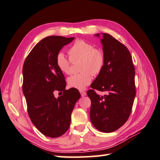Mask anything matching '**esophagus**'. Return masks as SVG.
Returning <instances> with one entry per match:
<instances>
[{
    "mask_svg": "<svg viewBox=\"0 0 160 160\" xmlns=\"http://www.w3.org/2000/svg\"><path fill=\"white\" fill-rule=\"evenodd\" d=\"M80 94H81V96H82V97H85V96H86L87 93L85 92H84V91H80Z\"/></svg>",
    "mask_w": 160,
    "mask_h": 160,
    "instance_id": "1",
    "label": "esophagus"
}]
</instances>
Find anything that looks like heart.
<instances>
[{
	"instance_id": "heart-1",
	"label": "heart",
	"mask_w": 160,
	"mask_h": 160,
	"mask_svg": "<svg viewBox=\"0 0 160 160\" xmlns=\"http://www.w3.org/2000/svg\"><path fill=\"white\" fill-rule=\"evenodd\" d=\"M72 62L81 59L80 73L72 75L67 80L71 88L83 90L92 82V74L98 75L102 71L105 56L103 52L94 48V46L82 40H76L68 51ZM56 65L59 70L65 74L71 72V60L64 53L59 52L56 57Z\"/></svg>"
}]
</instances>
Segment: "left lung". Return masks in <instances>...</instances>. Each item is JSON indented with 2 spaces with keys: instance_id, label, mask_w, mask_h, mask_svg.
I'll list each match as a JSON object with an SVG mask.
<instances>
[{
  "instance_id": "8db88e82",
  "label": "left lung",
  "mask_w": 160,
  "mask_h": 160,
  "mask_svg": "<svg viewBox=\"0 0 160 160\" xmlns=\"http://www.w3.org/2000/svg\"><path fill=\"white\" fill-rule=\"evenodd\" d=\"M94 36L100 37V33ZM102 36L105 63L87 94L91 99L92 124L100 132L110 133L126 122L132 111L136 96L135 68L128 49L110 35ZM94 89L108 94L99 96Z\"/></svg>"
}]
</instances>
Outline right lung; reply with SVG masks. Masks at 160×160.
<instances>
[{"label": "right lung", "mask_w": 160, "mask_h": 160, "mask_svg": "<svg viewBox=\"0 0 160 160\" xmlns=\"http://www.w3.org/2000/svg\"><path fill=\"white\" fill-rule=\"evenodd\" d=\"M75 38L48 36L32 49L23 66V93L29 118L42 134L59 137L70 127L71 112L80 98L78 89H66L63 72L56 65V57L64 45ZM63 91L55 98L53 92Z\"/></svg>", "instance_id": "add662e5"}]
</instances>
